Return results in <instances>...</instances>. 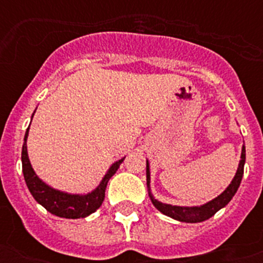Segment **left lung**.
Returning <instances> with one entry per match:
<instances>
[{"mask_svg":"<svg viewBox=\"0 0 263 263\" xmlns=\"http://www.w3.org/2000/svg\"><path fill=\"white\" fill-rule=\"evenodd\" d=\"M245 162H246V147L243 146L241 148V160L237 168V172L233 177L232 183L229 184V187L225 190L220 196H217L216 199H213L212 202L200 206V208H181V206H172V204H165L158 202L150 195L153 204L156 206L161 213H164L165 216L172 217L175 220H179L181 222H202L204 220H209L210 217L216 214L220 209L229 203V200L232 199L233 195L236 194L237 188L240 185L241 177H243V172H245ZM146 176H147V187L150 190V169H148V162L146 164Z\"/></svg>","mask_w":263,"mask_h":263,"instance_id":"8db88e82","label":"left lung"}]
</instances>
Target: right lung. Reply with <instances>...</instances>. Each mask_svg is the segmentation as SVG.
<instances>
[{
    "instance_id": "add662e5",
    "label": "right lung",
    "mask_w": 263,
    "mask_h": 263,
    "mask_svg": "<svg viewBox=\"0 0 263 263\" xmlns=\"http://www.w3.org/2000/svg\"><path fill=\"white\" fill-rule=\"evenodd\" d=\"M27 135H28V128H27L26 136H24V144H23L22 150L23 175H24L27 187L34 196V199L38 203L42 204L47 212H50L51 214L57 217H63V218H83V217L90 216L91 213H94L105 199V190H106L107 181L117 172V169L124 161V158L111 165V168L105 175L101 184L91 194H87V195L64 194V192L55 191L49 185H46L42 180L38 179V176L35 175L34 169L30 164V160H28V154H27Z\"/></svg>"
}]
</instances>
